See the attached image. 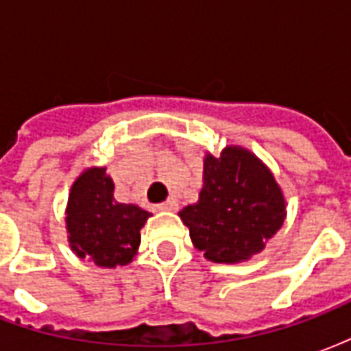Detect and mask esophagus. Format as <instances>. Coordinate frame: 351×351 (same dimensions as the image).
Wrapping results in <instances>:
<instances>
[{
  "label": "esophagus",
  "mask_w": 351,
  "mask_h": 351,
  "mask_svg": "<svg viewBox=\"0 0 351 351\" xmlns=\"http://www.w3.org/2000/svg\"><path fill=\"white\" fill-rule=\"evenodd\" d=\"M158 208H160V210H167V213H175L176 208H178V203H176L175 199H167V201H165V203H161Z\"/></svg>",
  "instance_id": "1"
}]
</instances>
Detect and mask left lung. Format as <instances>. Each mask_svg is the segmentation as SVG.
Wrapping results in <instances>:
<instances>
[{"instance_id":"obj_1","label":"left lung","mask_w":351,"mask_h":351,"mask_svg":"<svg viewBox=\"0 0 351 351\" xmlns=\"http://www.w3.org/2000/svg\"><path fill=\"white\" fill-rule=\"evenodd\" d=\"M286 197L272 171L243 146L205 154L197 203L180 220L193 246L213 263H243L263 250L286 220Z\"/></svg>"}]
</instances>
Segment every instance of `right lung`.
<instances>
[{"label":"right lung","instance_id":"obj_1","mask_svg":"<svg viewBox=\"0 0 351 351\" xmlns=\"http://www.w3.org/2000/svg\"><path fill=\"white\" fill-rule=\"evenodd\" d=\"M150 216L141 206L116 201L107 167H88L75 178L65 206L69 248L103 269L123 267L137 256L141 229Z\"/></svg>","mask_w":351,"mask_h":351}]
</instances>
